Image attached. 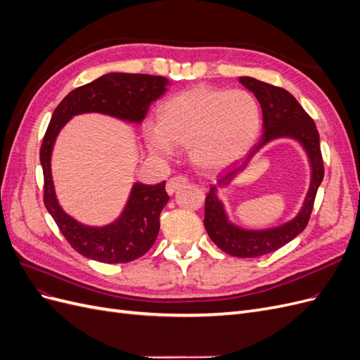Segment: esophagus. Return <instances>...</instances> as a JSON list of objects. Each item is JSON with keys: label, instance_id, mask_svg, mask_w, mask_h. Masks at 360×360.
Masks as SVG:
<instances>
[{"label": "esophagus", "instance_id": "1", "mask_svg": "<svg viewBox=\"0 0 360 360\" xmlns=\"http://www.w3.org/2000/svg\"><path fill=\"white\" fill-rule=\"evenodd\" d=\"M184 184H188V177L186 176H176L172 177L167 181V192L169 195H172L174 192H176L179 188L184 186Z\"/></svg>", "mask_w": 360, "mask_h": 360}]
</instances>
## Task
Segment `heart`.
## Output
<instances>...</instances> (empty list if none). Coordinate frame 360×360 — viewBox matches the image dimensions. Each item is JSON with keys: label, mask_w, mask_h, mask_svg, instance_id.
I'll return each mask as SVG.
<instances>
[{"label": "heart", "mask_w": 360, "mask_h": 360, "mask_svg": "<svg viewBox=\"0 0 360 360\" xmlns=\"http://www.w3.org/2000/svg\"><path fill=\"white\" fill-rule=\"evenodd\" d=\"M259 129L261 110L249 91L197 85L160 105L159 126H146V141L156 156L189 148L198 167L216 169L243 158Z\"/></svg>", "instance_id": "heart-1"}]
</instances>
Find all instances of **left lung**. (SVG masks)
<instances>
[{
	"label": "left lung",
	"instance_id": "1",
	"mask_svg": "<svg viewBox=\"0 0 360 360\" xmlns=\"http://www.w3.org/2000/svg\"><path fill=\"white\" fill-rule=\"evenodd\" d=\"M238 81L249 91L254 93L261 105V111H263V139L259 141V144L250 151L245 160L236 163L225 174H222L217 180V186H225V184L234 180V177L246 168L249 160L252 159L261 147L266 146L269 141L281 136L297 139L308 153L312 168L311 186L300 213L292 221L278 228H271V230L249 231L233 225L226 219L224 205L216 197V186L210 188V192L205 197L204 207V226L207 234L224 252L238 258H254L275 252L307 228L314 209L315 195H317L319 186L324 177V165L317 126L296 101V97L287 90L281 89V86L270 85L255 78H249V76H242Z\"/></svg>",
	"mask_w": 360,
	"mask_h": 360
}]
</instances>
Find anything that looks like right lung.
<instances>
[{"label": "right lung", "instance_id": "obj_1", "mask_svg": "<svg viewBox=\"0 0 360 360\" xmlns=\"http://www.w3.org/2000/svg\"><path fill=\"white\" fill-rule=\"evenodd\" d=\"M168 79L141 73H106L96 81L70 91L52 114L40 147L43 168V202L69 245L81 255L101 263H129L153 246L159 233V216L169 197L165 181L136 183L124 212L106 226H86L76 222L60 207L53 191L51 153L61 127L73 115L101 112L126 122L141 123L151 102L165 93Z\"/></svg>", "mask_w": 360, "mask_h": 360}]
</instances>
